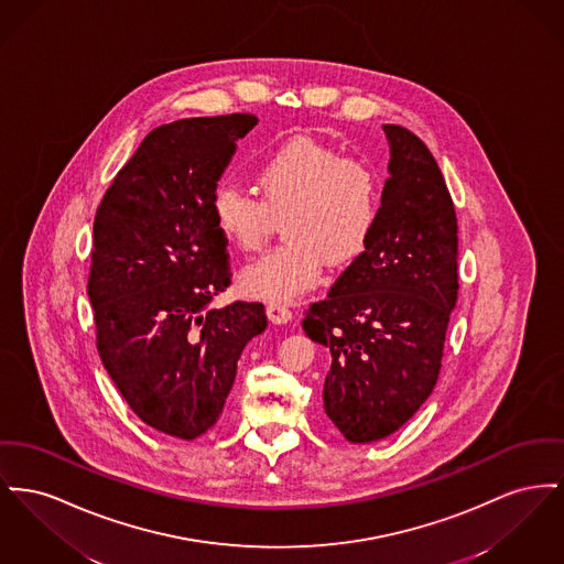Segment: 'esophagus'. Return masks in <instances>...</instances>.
<instances>
[{"label":"esophagus","instance_id":"1","mask_svg":"<svg viewBox=\"0 0 564 564\" xmlns=\"http://www.w3.org/2000/svg\"><path fill=\"white\" fill-rule=\"evenodd\" d=\"M265 315L272 324H288L292 319V311L285 304H268Z\"/></svg>","mask_w":564,"mask_h":564}]
</instances>
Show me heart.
Instances as JSON below:
<instances>
[{
  "instance_id": "obj_1",
  "label": "heart",
  "mask_w": 564,
  "mask_h": 564,
  "mask_svg": "<svg viewBox=\"0 0 564 564\" xmlns=\"http://www.w3.org/2000/svg\"><path fill=\"white\" fill-rule=\"evenodd\" d=\"M256 187L262 200L230 183H221L210 199L219 232L240 251H258L283 221L288 242L240 272V288L253 299L304 296L322 281L326 262H354L379 224V170L311 138H294L264 158Z\"/></svg>"
}]
</instances>
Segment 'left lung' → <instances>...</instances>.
<instances>
[{"instance_id": "obj_1", "label": "left lung", "mask_w": 564, "mask_h": 564, "mask_svg": "<svg viewBox=\"0 0 564 564\" xmlns=\"http://www.w3.org/2000/svg\"><path fill=\"white\" fill-rule=\"evenodd\" d=\"M390 178L365 251L304 313L330 351L324 409L351 443L390 436L431 397L458 300V221L429 147L383 126Z\"/></svg>"}]
</instances>
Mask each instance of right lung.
<instances>
[{
    "mask_svg": "<svg viewBox=\"0 0 564 564\" xmlns=\"http://www.w3.org/2000/svg\"><path fill=\"white\" fill-rule=\"evenodd\" d=\"M256 126L234 112L155 128L94 221L87 294L101 365L144 424L185 441L217 424L245 345L268 326L262 302L208 308L232 276L210 199Z\"/></svg>",
    "mask_w": 564,
    "mask_h": 564,
    "instance_id": "1",
    "label": "right lung"
}]
</instances>
